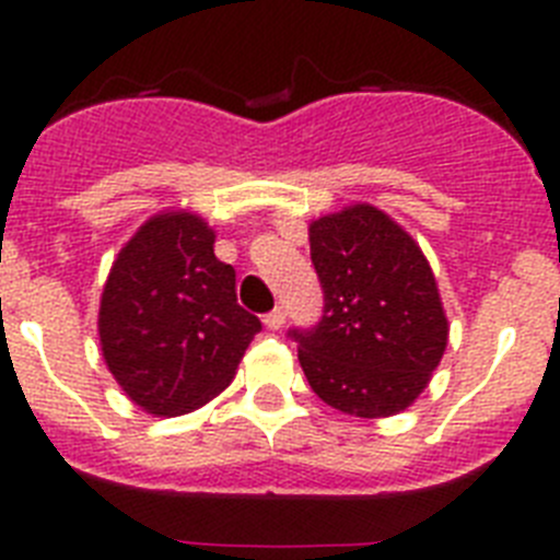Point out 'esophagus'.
<instances>
[{"label": "esophagus", "mask_w": 560, "mask_h": 560, "mask_svg": "<svg viewBox=\"0 0 560 560\" xmlns=\"http://www.w3.org/2000/svg\"><path fill=\"white\" fill-rule=\"evenodd\" d=\"M264 323H266V328H269V330H280L285 325V311L283 308L269 311V314L264 316Z\"/></svg>", "instance_id": "esophagus-1"}]
</instances>
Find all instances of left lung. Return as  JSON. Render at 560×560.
Segmentation results:
<instances>
[{
	"mask_svg": "<svg viewBox=\"0 0 560 560\" xmlns=\"http://www.w3.org/2000/svg\"><path fill=\"white\" fill-rule=\"evenodd\" d=\"M308 237L325 308L314 328L289 336L311 389L355 418L404 412L427 389L448 341L429 260L370 205L314 221Z\"/></svg>",
	"mask_w": 560,
	"mask_h": 560,
	"instance_id": "1",
	"label": "left lung"
}]
</instances>
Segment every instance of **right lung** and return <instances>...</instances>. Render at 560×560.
Listing matches in <instances>:
<instances>
[{
  "label": "right lung",
  "instance_id": "obj_1",
  "mask_svg": "<svg viewBox=\"0 0 560 560\" xmlns=\"http://www.w3.org/2000/svg\"><path fill=\"white\" fill-rule=\"evenodd\" d=\"M205 219L153 215L120 249L103 285L101 350L122 393L171 418L230 387L260 319L237 305L235 269L221 264Z\"/></svg>",
  "mask_w": 560,
  "mask_h": 560
}]
</instances>
